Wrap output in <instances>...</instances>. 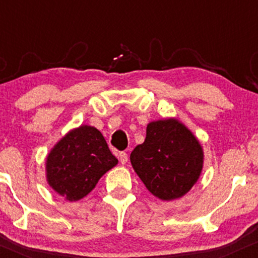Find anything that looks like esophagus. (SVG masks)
<instances>
[{
	"instance_id": "esophagus-1",
	"label": "esophagus",
	"mask_w": 258,
	"mask_h": 258,
	"mask_svg": "<svg viewBox=\"0 0 258 258\" xmlns=\"http://www.w3.org/2000/svg\"><path fill=\"white\" fill-rule=\"evenodd\" d=\"M119 160H120L121 164L126 165V162L128 161V155H127V154H126L125 152L120 153V154H119Z\"/></svg>"
}]
</instances>
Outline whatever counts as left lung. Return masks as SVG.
<instances>
[{
	"label": "left lung",
	"instance_id": "left-lung-1",
	"mask_svg": "<svg viewBox=\"0 0 258 258\" xmlns=\"http://www.w3.org/2000/svg\"><path fill=\"white\" fill-rule=\"evenodd\" d=\"M130 160L148 190L171 201L185 195L198 182L204 150L184 123L168 117L148 123L146 139L132 150Z\"/></svg>",
	"mask_w": 258,
	"mask_h": 258
}]
</instances>
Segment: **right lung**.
I'll return each mask as SVG.
<instances>
[{
  "instance_id": "add662e5",
  "label": "right lung",
  "mask_w": 258,
  "mask_h": 258,
  "mask_svg": "<svg viewBox=\"0 0 258 258\" xmlns=\"http://www.w3.org/2000/svg\"><path fill=\"white\" fill-rule=\"evenodd\" d=\"M116 165L99 130L81 125L68 132L47 155V183L65 200L78 201Z\"/></svg>"
}]
</instances>
